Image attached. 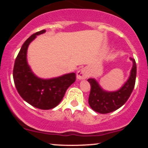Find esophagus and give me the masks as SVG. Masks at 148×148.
<instances>
[{"label": "esophagus", "mask_w": 148, "mask_h": 148, "mask_svg": "<svg viewBox=\"0 0 148 148\" xmlns=\"http://www.w3.org/2000/svg\"><path fill=\"white\" fill-rule=\"evenodd\" d=\"M88 76V73L87 69L86 68H81L76 73V78L77 79L81 80V79H86Z\"/></svg>", "instance_id": "esophagus-1"}]
</instances>
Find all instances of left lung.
<instances>
[{
    "label": "left lung",
    "mask_w": 148,
    "mask_h": 148,
    "mask_svg": "<svg viewBox=\"0 0 148 148\" xmlns=\"http://www.w3.org/2000/svg\"><path fill=\"white\" fill-rule=\"evenodd\" d=\"M130 60L133 62L130 76L118 90L106 91L101 88L95 79H88L91 86L88 103L92 109L105 114L114 111L125 104L133 91L136 77V63L134 58H130Z\"/></svg>",
    "instance_id": "obj_1"
}]
</instances>
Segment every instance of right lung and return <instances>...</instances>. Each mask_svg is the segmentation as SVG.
I'll use <instances>...</instances> for the list:
<instances>
[{
    "mask_svg": "<svg viewBox=\"0 0 148 148\" xmlns=\"http://www.w3.org/2000/svg\"><path fill=\"white\" fill-rule=\"evenodd\" d=\"M45 30L37 32L22 45L14 62V82L20 96L29 104L42 110L55 108L62 101L65 92L76 81L75 73H69L53 79H43L32 72L27 62V50L30 43Z\"/></svg>",
    "mask_w": 148,
    "mask_h": 148,
    "instance_id": "right-lung-1",
    "label": "right lung"
}]
</instances>
